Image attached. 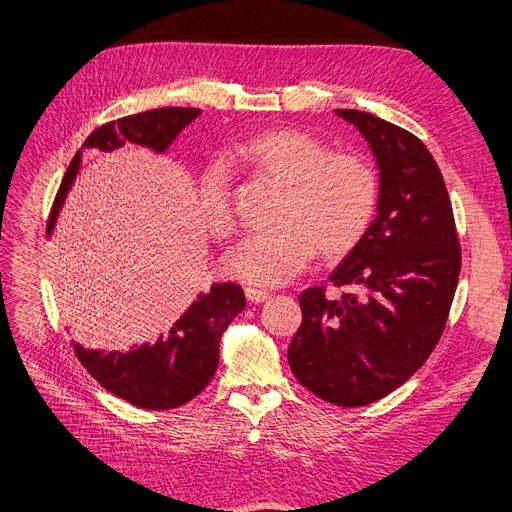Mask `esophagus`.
I'll list each match as a JSON object with an SVG mask.
<instances>
[{
	"label": "esophagus",
	"mask_w": 512,
	"mask_h": 512,
	"mask_svg": "<svg viewBox=\"0 0 512 512\" xmlns=\"http://www.w3.org/2000/svg\"><path fill=\"white\" fill-rule=\"evenodd\" d=\"M244 295L250 303H264L270 299V292L266 290H259V288H253V286H246L244 288Z\"/></svg>",
	"instance_id": "1"
}]
</instances>
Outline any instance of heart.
Wrapping results in <instances>:
<instances>
[{"label": "heart", "instance_id": "obj_1", "mask_svg": "<svg viewBox=\"0 0 512 512\" xmlns=\"http://www.w3.org/2000/svg\"><path fill=\"white\" fill-rule=\"evenodd\" d=\"M248 167L286 187L273 233L253 235L226 255V273L257 286H281L297 277L321 250L343 257L363 242L374 224L380 182L372 162L354 151H332L325 140L292 127L248 136L237 147ZM200 211L209 233H235L231 187L222 165L206 167L200 178Z\"/></svg>", "mask_w": 512, "mask_h": 512}]
</instances>
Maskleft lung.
<instances>
[{
  "label": "left lung",
  "instance_id": "8db88e82",
  "mask_svg": "<svg viewBox=\"0 0 512 512\" xmlns=\"http://www.w3.org/2000/svg\"><path fill=\"white\" fill-rule=\"evenodd\" d=\"M372 147L378 215L323 286L299 295L303 321L288 347L292 374L339 407L385 398L418 372L440 341L462 268L444 178L422 140L358 110H336Z\"/></svg>",
  "mask_w": 512,
  "mask_h": 512
}]
</instances>
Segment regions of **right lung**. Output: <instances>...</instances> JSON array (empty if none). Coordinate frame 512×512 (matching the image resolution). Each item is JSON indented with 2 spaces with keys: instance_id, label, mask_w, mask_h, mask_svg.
I'll use <instances>...</instances> for the list:
<instances>
[{
  "instance_id": "obj_1",
  "label": "right lung",
  "mask_w": 512,
  "mask_h": 512,
  "mask_svg": "<svg viewBox=\"0 0 512 512\" xmlns=\"http://www.w3.org/2000/svg\"><path fill=\"white\" fill-rule=\"evenodd\" d=\"M198 116L200 110L195 107H160V110L123 116L94 129L85 138L83 149H94L103 156L132 143L162 154ZM79 167L81 149L72 158L54 198L48 235L52 233ZM244 308L246 297L242 286L231 281L213 284L209 292H200L187 312L173 323V328L158 336V341L143 343L129 352L85 350L74 343V354L110 394L140 409H173L193 400L209 385L220 363L222 334Z\"/></svg>"
}]
</instances>
